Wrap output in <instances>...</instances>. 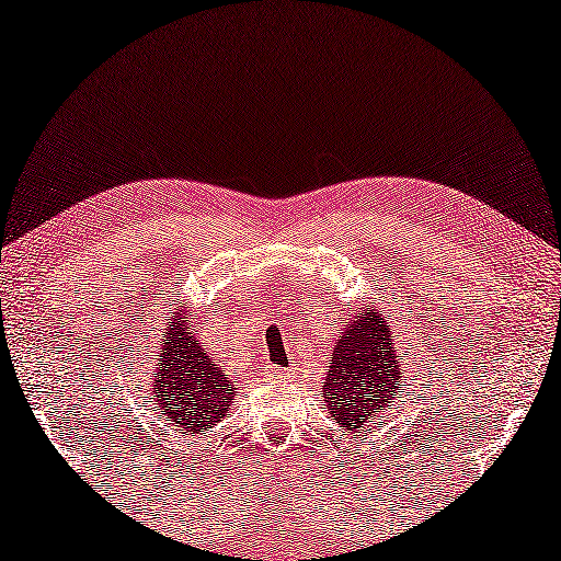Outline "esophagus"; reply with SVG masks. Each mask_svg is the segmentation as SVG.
<instances>
[{
    "label": "esophagus",
    "mask_w": 561,
    "mask_h": 561,
    "mask_svg": "<svg viewBox=\"0 0 561 561\" xmlns=\"http://www.w3.org/2000/svg\"><path fill=\"white\" fill-rule=\"evenodd\" d=\"M288 371H290V369H280V367L273 369V379H283V377L288 375Z\"/></svg>",
    "instance_id": "obj_1"
}]
</instances>
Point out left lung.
<instances>
[{"instance_id":"8db88e82","label":"left lung","mask_w":561,"mask_h":561,"mask_svg":"<svg viewBox=\"0 0 561 561\" xmlns=\"http://www.w3.org/2000/svg\"><path fill=\"white\" fill-rule=\"evenodd\" d=\"M401 375L404 369L387 318L371 306L359 308L332 347L322 407L345 434H369L371 419L407 387Z\"/></svg>"}]
</instances>
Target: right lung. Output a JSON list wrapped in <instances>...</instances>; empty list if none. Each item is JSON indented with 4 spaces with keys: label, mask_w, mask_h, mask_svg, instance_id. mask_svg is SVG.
I'll list each match as a JSON object with an SVG mask.
<instances>
[{
    "label": "right lung",
    "mask_w": 561,
    "mask_h": 561,
    "mask_svg": "<svg viewBox=\"0 0 561 561\" xmlns=\"http://www.w3.org/2000/svg\"><path fill=\"white\" fill-rule=\"evenodd\" d=\"M184 316V310L174 312L162 347L154 355L152 397L157 414L170 421L174 434L186 438L214 428L229 414L236 387L229 375H224V369L206 355L204 345L196 340L199 330H194L196 325Z\"/></svg>",
    "instance_id": "right-lung-1"
}]
</instances>
